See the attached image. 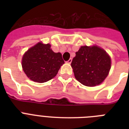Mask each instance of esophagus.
Instances as JSON below:
<instances>
[{
  "mask_svg": "<svg viewBox=\"0 0 129 129\" xmlns=\"http://www.w3.org/2000/svg\"><path fill=\"white\" fill-rule=\"evenodd\" d=\"M72 58L69 59V60L67 61V63H71V62H72Z\"/></svg>",
  "mask_w": 129,
  "mask_h": 129,
  "instance_id": "1",
  "label": "esophagus"
}]
</instances>
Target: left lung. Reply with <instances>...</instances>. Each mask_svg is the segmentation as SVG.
Returning <instances> with one entry per match:
<instances>
[{
	"label": "left lung",
	"mask_w": 129,
	"mask_h": 129,
	"mask_svg": "<svg viewBox=\"0 0 129 129\" xmlns=\"http://www.w3.org/2000/svg\"><path fill=\"white\" fill-rule=\"evenodd\" d=\"M71 66L77 80L92 87L101 84L107 77L111 61L106 51L98 47L82 46Z\"/></svg>",
	"instance_id": "obj_1"
}]
</instances>
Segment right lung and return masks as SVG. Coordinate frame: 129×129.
I'll list each match as a JSON object with an SVG mask.
<instances>
[{
  "label": "right lung",
  "instance_id": "obj_1",
  "mask_svg": "<svg viewBox=\"0 0 129 129\" xmlns=\"http://www.w3.org/2000/svg\"><path fill=\"white\" fill-rule=\"evenodd\" d=\"M63 63L60 53L53 52L50 45L41 43L29 49L22 59L24 72L31 80L39 83L53 78Z\"/></svg>",
  "mask_w": 129,
  "mask_h": 129
}]
</instances>
